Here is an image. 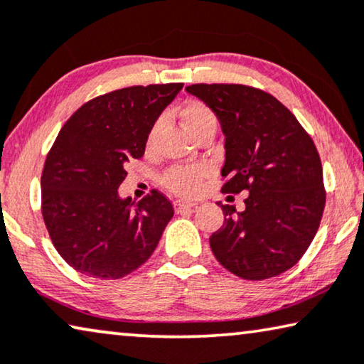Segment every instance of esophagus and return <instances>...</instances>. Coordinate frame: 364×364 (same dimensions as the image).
<instances>
[{
    "label": "esophagus",
    "mask_w": 364,
    "mask_h": 364,
    "mask_svg": "<svg viewBox=\"0 0 364 364\" xmlns=\"http://www.w3.org/2000/svg\"><path fill=\"white\" fill-rule=\"evenodd\" d=\"M173 207H176V212L177 213H183V212H188V210L195 208V203L183 202V200H177V202L173 203Z\"/></svg>",
    "instance_id": "obj_1"
}]
</instances>
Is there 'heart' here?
Masks as SVG:
<instances>
[{"mask_svg":"<svg viewBox=\"0 0 364 364\" xmlns=\"http://www.w3.org/2000/svg\"><path fill=\"white\" fill-rule=\"evenodd\" d=\"M181 117L186 128L188 129L193 138L198 133H202L203 129L208 128H217L218 121L215 113L210 109L207 105L202 102H191L182 108ZM161 121H156L151 126L149 133H147V146H152L156 141V136L159 133ZM207 173V169L203 166H191V167H173V169L167 171L166 176L162 177V183L172 191L173 193L178 195H193L198 192L200 182Z\"/></svg>","mask_w":364,"mask_h":364,"instance_id":"b5f03b06","label":"heart"}]
</instances>
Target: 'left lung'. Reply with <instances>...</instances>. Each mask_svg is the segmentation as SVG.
Wrapping results in <instances>:
<instances>
[{"label": "left lung", "instance_id": "left-lung-1", "mask_svg": "<svg viewBox=\"0 0 364 364\" xmlns=\"http://www.w3.org/2000/svg\"><path fill=\"white\" fill-rule=\"evenodd\" d=\"M186 90L212 109L225 134L221 192H250L243 212L218 202L225 223L210 236L215 257L247 281L291 269L312 243L325 207L312 138L279 100L257 88L197 83Z\"/></svg>", "mask_w": 364, "mask_h": 364}]
</instances>
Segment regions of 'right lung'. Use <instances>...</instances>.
Segmentation results:
<instances>
[{"label": "right lung", "instance_id": "right-lung-1", "mask_svg": "<svg viewBox=\"0 0 364 364\" xmlns=\"http://www.w3.org/2000/svg\"><path fill=\"white\" fill-rule=\"evenodd\" d=\"M183 83L128 87L90 100L62 126L42 171V217L68 266L119 279L149 259L173 217L152 191L119 197L124 166L143 157L147 133Z\"/></svg>", "mask_w": 364, "mask_h": 364}]
</instances>
